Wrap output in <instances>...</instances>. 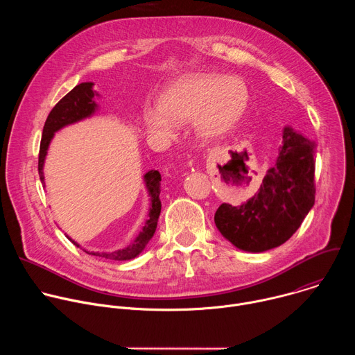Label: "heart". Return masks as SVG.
Masks as SVG:
<instances>
[{"label": "heart", "mask_w": 355, "mask_h": 355, "mask_svg": "<svg viewBox=\"0 0 355 355\" xmlns=\"http://www.w3.org/2000/svg\"><path fill=\"white\" fill-rule=\"evenodd\" d=\"M248 104V89L234 76L191 74L173 84L159 107H146L143 122L148 133L170 137L175 125L195 121L204 137H215L236 125Z\"/></svg>", "instance_id": "obj_1"}]
</instances>
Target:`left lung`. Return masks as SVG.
I'll use <instances>...</instances> for the list:
<instances>
[{
    "label": "left lung",
    "mask_w": 355,
    "mask_h": 355,
    "mask_svg": "<svg viewBox=\"0 0 355 355\" xmlns=\"http://www.w3.org/2000/svg\"><path fill=\"white\" fill-rule=\"evenodd\" d=\"M284 144L259 191L244 204H222L215 225L240 250L261 252L284 244L315 205V141L285 128Z\"/></svg>",
    "instance_id": "8db88e82"
}]
</instances>
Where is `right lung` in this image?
Instances as JSON below:
<instances>
[{
  "label": "right lung",
  "instance_id": "obj_1",
  "mask_svg": "<svg viewBox=\"0 0 355 355\" xmlns=\"http://www.w3.org/2000/svg\"><path fill=\"white\" fill-rule=\"evenodd\" d=\"M92 85H94L92 83H81V84L76 85L67 95H64L59 101V103L55 105V108L50 111V114L44 122V126H43L40 148H39L37 170H39L42 184H44V177H43L44 157L47 153L49 143H50V140H52L55 132H58L63 126L78 122V121L88 118L94 114V111L96 108L94 95H98V94L92 91ZM160 181H162V175L157 170H150L148 173L144 174V182H146L148 195L151 198V208L148 212V220L144 223L141 232L133 240V243L130 245H128L122 250L114 251V252H88L87 251L88 254L110 259V260H116V261L130 260L140 254L143 248L146 247V244L150 241V239L153 237L156 227H157V220H159V216L162 212V200L159 198L160 185H162ZM71 243H74L77 247H80L74 240H71Z\"/></svg>",
  "mask_w": 355,
  "mask_h": 355
}]
</instances>
